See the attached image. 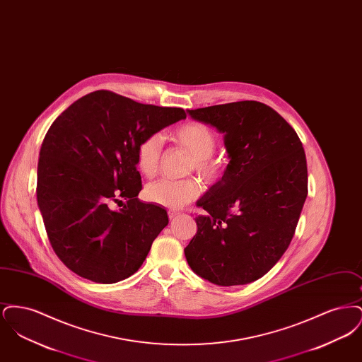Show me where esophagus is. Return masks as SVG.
Returning a JSON list of instances; mask_svg holds the SVG:
<instances>
[{
    "instance_id": "1",
    "label": "esophagus",
    "mask_w": 362,
    "mask_h": 362,
    "mask_svg": "<svg viewBox=\"0 0 362 362\" xmlns=\"http://www.w3.org/2000/svg\"><path fill=\"white\" fill-rule=\"evenodd\" d=\"M179 214H180V213H179V211H175V210H170V211H168V217H170V220L176 218Z\"/></svg>"
}]
</instances>
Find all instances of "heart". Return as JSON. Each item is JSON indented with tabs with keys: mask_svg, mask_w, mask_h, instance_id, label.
Returning <instances> with one entry per match:
<instances>
[{
	"mask_svg": "<svg viewBox=\"0 0 362 362\" xmlns=\"http://www.w3.org/2000/svg\"><path fill=\"white\" fill-rule=\"evenodd\" d=\"M173 139L192 156L191 170L209 180L218 175L217 164L210 160V156L214 153L217 146V138L206 124L199 122L182 124L173 132ZM163 144L164 138L158 133L146 136L138 144L136 155L138 171L144 176L152 177L158 171ZM199 192L201 185L195 179H161L146 186L145 198L160 206L180 209L195 199Z\"/></svg>",
	"mask_w": 362,
	"mask_h": 362,
	"instance_id": "obj_1",
	"label": "heart"
}]
</instances>
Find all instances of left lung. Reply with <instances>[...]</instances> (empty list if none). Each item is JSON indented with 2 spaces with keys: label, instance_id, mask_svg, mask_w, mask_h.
<instances>
[{
  "label": "left lung",
  "instance_id": "obj_1",
  "mask_svg": "<svg viewBox=\"0 0 362 362\" xmlns=\"http://www.w3.org/2000/svg\"><path fill=\"white\" fill-rule=\"evenodd\" d=\"M224 133L223 177L197 202L191 270L220 286L254 282L288 250L308 194L307 158L292 126L266 104L244 100L187 110Z\"/></svg>",
  "mask_w": 362,
  "mask_h": 362
}]
</instances>
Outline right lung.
I'll list each match as a JSON object with an SVG mask.
<instances>
[{
    "instance_id": "right-lung-1",
    "label": "right lung",
    "mask_w": 362,
    "mask_h": 362,
    "mask_svg": "<svg viewBox=\"0 0 362 362\" xmlns=\"http://www.w3.org/2000/svg\"><path fill=\"white\" fill-rule=\"evenodd\" d=\"M186 118L182 108L96 90L52 122L37 163V205L52 250L77 276L115 284L134 274L168 225L138 199V144ZM127 204L119 211L114 203Z\"/></svg>"
}]
</instances>
